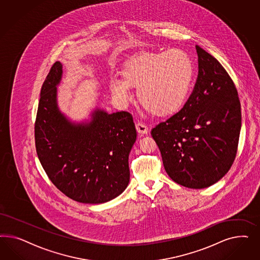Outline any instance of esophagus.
<instances>
[{
    "label": "esophagus",
    "instance_id": "1",
    "mask_svg": "<svg viewBox=\"0 0 260 260\" xmlns=\"http://www.w3.org/2000/svg\"><path fill=\"white\" fill-rule=\"evenodd\" d=\"M136 131L139 133V134H147L149 133V127L147 125H145V124H143L141 122H138V123H136Z\"/></svg>",
    "mask_w": 260,
    "mask_h": 260
}]
</instances>
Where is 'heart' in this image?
I'll return each mask as SVG.
<instances>
[{
  "label": "heart",
  "instance_id": "1",
  "mask_svg": "<svg viewBox=\"0 0 260 260\" xmlns=\"http://www.w3.org/2000/svg\"><path fill=\"white\" fill-rule=\"evenodd\" d=\"M193 74L192 60L182 49L145 51L126 60L121 71L122 79L110 80V92L126 104L132 98L129 87H137L145 110L155 116H168L187 101Z\"/></svg>",
  "mask_w": 260,
  "mask_h": 260
}]
</instances>
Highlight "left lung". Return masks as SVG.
I'll list each match as a JSON object with an SVG mask.
<instances>
[{"label": "left lung", "instance_id": "8db88e82", "mask_svg": "<svg viewBox=\"0 0 260 260\" xmlns=\"http://www.w3.org/2000/svg\"><path fill=\"white\" fill-rule=\"evenodd\" d=\"M198 75L184 107L151 129L166 172L190 189L210 187L236 158L241 109L236 86L213 56L197 46Z\"/></svg>", "mask_w": 260, "mask_h": 260}]
</instances>
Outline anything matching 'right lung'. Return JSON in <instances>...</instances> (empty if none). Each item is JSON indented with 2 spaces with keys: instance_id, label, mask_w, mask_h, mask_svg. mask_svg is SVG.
Segmentation results:
<instances>
[{
  "instance_id": "1",
  "label": "right lung",
  "mask_w": 260,
  "mask_h": 260,
  "mask_svg": "<svg viewBox=\"0 0 260 260\" xmlns=\"http://www.w3.org/2000/svg\"><path fill=\"white\" fill-rule=\"evenodd\" d=\"M62 63L47 74L35 121V146L50 181L63 194L87 204H101L120 196L129 181L128 154L136 140L127 111L95 110L89 123H71L57 107L56 86Z\"/></svg>"
}]
</instances>
